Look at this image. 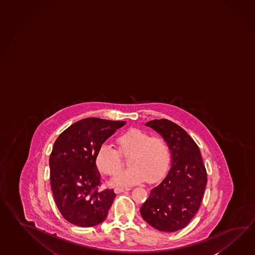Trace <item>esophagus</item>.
<instances>
[{"mask_svg":"<svg viewBox=\"0 0 255 255\" xmlns=\"http://www.w3.org/2000/svg\"><path fill=\"white\" fill-rule=\"evenodd\" d=\"M130 188L125 187V188H115V192L116 193H120V192H125V191H130Z\"/></svg>","mask_w":255,"mask_h":255,"instance_id":"obj_1","label":"esophagus"}]
</instances>
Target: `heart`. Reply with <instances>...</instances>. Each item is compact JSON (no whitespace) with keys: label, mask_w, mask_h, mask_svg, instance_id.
<instances>
[{"label":"heart","mask_w":255,"mask_h":255,"mask_svg":"<svg viewBox=\"0 0 255 255\" xmlns=\"http://www.w3.org/2000/svg\"><path fill=\"white\" fill-rule=\"evenodd\" d=\"M118 150L107 143L100 146L95 162L101 172L115 175L123 166V157L129 158V169L113 179L116 185H132L160 179L170 162V147L161 136H150L145 131L131 129L116 138Z\"/></svg>","instance_id":"heart-1"}]
</instances>
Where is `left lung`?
Segmentation results:
<instances>
[{"label": "left lung", "instance_id": "1", "mask_svg": "<svg viewBox=\"0 0 255 255\" xmlns=\"http://www.w3.org/2000/svg\"><path fill=\"white\" fill-rule=\"evenodd\" d=\"M162 135L172 151V167L140 207L146 223L161 232L187 225L201 206L207 172L196 142L182 127L167 119L146 124Z\"/></svg>", "mask_w": 255, "mask_h": 255}]
</instances>
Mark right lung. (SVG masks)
Segmentation results:
<instances>
[{
	"mask_svg": "<svg viewBox=\"0 0 255 255\" xmlns=\"http://www.w3.org/2000/svg\"><path fill=\"white\" fill-rule=\"evenodd\" d=\"M126 124L125 121L86 118L59 135L49 159L52 194L69 223L93 227L103 223L115 200L114 189L100 190L95 157L100 146Z\"/></svg>",
	"mask_w": 255,
	"mask_h": 255,
	"instance_id": "right-lung-1",
	"label": "right lung"
}]
</instances>
